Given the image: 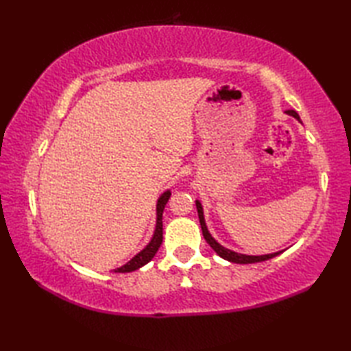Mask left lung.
<instances>
[{"mask_svg": "<svg viewBox=\"0 0 351 351\" xmlns=\"http://www.w3.org/2000/svg\"><path fill=\"white\" fill-rule=\"evenodd\" d=\"M287 114L295 117L297 121L300 122V116L295 113L294 110H288ZM196 208H197V215H199V221H200V228H202V234H204V238L206 240V243L211 245L213 250L217 253V255L223 259L229 261V263H235V264H255V263H263V261H267V259H271L274 256H278L279 253L282 252H276V253H268V255H259V256H253V255H243V253H238V252H234L230 249H226L223 247L221 244H219L217 241L214 240L213 235L210 234V230H208L206 228V223H205V217H204V208H202V204L199 202V200H196Z\"/></svg>", "mask_w": 351, "mask_h": 351, "instance_id": "obj_1", "label": "left lung"}]
</instances>
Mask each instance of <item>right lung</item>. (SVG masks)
I'll return each mask as SVG.
<instances>
[{
	"label": "right lung",
	"mask_w": 351,
	"mask_h": 351,
	"mask_svg": "<svg viewBox=\"0 0 351 351\" xmlns=\"http://www.w3.org/2000/svg\"><path fill=\"white\" fill-rule=\"evenodd\" d=\"M171 196L170 190L164 191L162 195L160 196L158 202H156V225H155V230H154V235H152V240L149 241V244L146 247L138 252L136 256H134L131 261H128L125 265L119 267L114 270V273H130L134 270H138L140 267H143L145 264H147L149 261H151L155 253L158 252L160 245L162 243V211H164V206L169 202V199Z\"/></svg>",
	"instance_id": "obj_1"
}]
</instances>
